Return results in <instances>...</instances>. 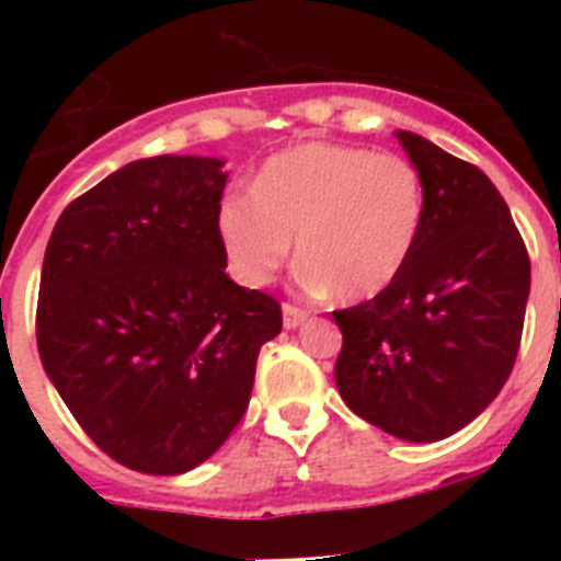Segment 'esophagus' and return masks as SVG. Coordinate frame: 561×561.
Returning <instances> with one entry per match:
<instances>
[{"label": "esophagus", "mask_w": 561, "mask_h": 561, "mask_svg": "<svg viewBox=\"0 0 561 561\" xmlns=\"http://www.w3.org/2000/svg\"><path fill=\"white\" fill-rule=\"evenodd\" d=\"M306 317H309V311H306V309H297V306H291V304L284 306V325H286V329H297L300 323H306Z\"/></svg>", "instance_id": "esophagus-1"}]
</instances>
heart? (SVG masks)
<instances>
[{
  "instance_id": "obj_1",
  "label": "heart",
  "mask_w": 561,
  "mask_h": 561,
  "mask_svg": "<svg viewBox=\"0 0 561 561\" xmlns=\"http://www.w3.org/2000/svg\"><path fill=\"white\" fill-rule=\"evenodd\" d=\"M427 210L419 168L399 153L311 140L261 165L250 193H227L216 232L244 286H266L295 241L300 280L314 295L356 304L408 266Z\"/></svg>"
}]
</instances>
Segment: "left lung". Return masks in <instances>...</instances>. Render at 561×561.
<instances>
[{
    "mask_svg": "<svg viewBox=\"0 0 561 561\" xmlns=\"http://www.w3.org/2000/svg\"><path fill=\"white\" fill-rule=\"evenodd\" d=\"M396 137L424 180V227L388 289L334 311L342 331L334 379L359 419L433 444L503 390L523 336L531 261L480 168L413 131Z\"/></svg>",
    "mask_w": 561,
    "mask_h": 561,
    "instance_id": "obj_1",
    "label": "left lung"
}]
</instances>
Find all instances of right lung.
Listing matches in <instances>:
<instances>
[{
	"instance_id": "add662e5",
	"label": "right lung",
	"mask_w": 561,
	"mask_h": 561,
	"mask_svg": "<svg viewBox=\"0 0 561 561\" xmlns=\"http://www.w3.org/2000/svg\"><path fill=\"white\" fill-rule=\"evenodd\" d=\"M216 157H148L108 173L53 227L38 286V356L98 447L146 474H182L230 438L275 297L225 272Z\"/></svg>"
}]
</instances>
